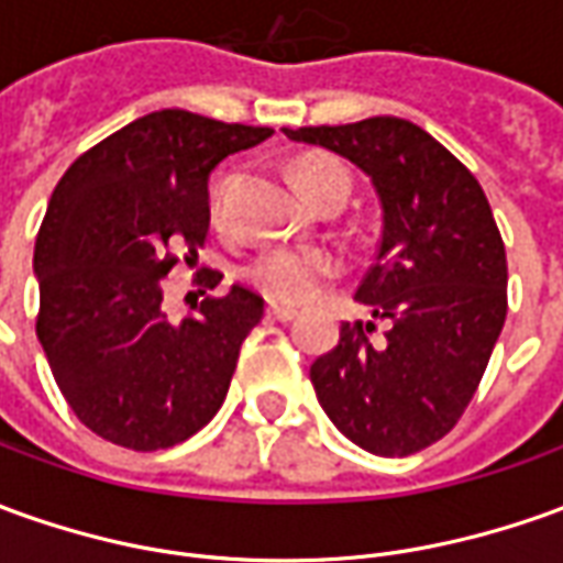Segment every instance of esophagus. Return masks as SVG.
Instances as JSON below:
<instances>
[{"mask_svg": "<svg viewBox=\"0 0 563 563\" xmlns=\"http://www.w3.org/2000/svg\"><path fill=\"white\" fill-rule=\"evenodd\" d=\"M266 316L273 321H294L300 312L294 309V306H278V303H269V309H266Z\"/></svg>", "mask_w": 563, "mask_h": 563, "instance_id": "obj_1", "label": "esophagus"}]
</instances>
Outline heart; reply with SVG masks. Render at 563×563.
Segmentation results:
<instances>
[{
	"instance_id": "1",
	"label": "heart",
	"mask_w": 563,
	"mask_h": 563,
	"mask_svg": "<svg viewBox=\"0 0 563 563\" xmlns=\"http://www.w3.org/2000/svg\"><path fill=\"white\" fill-rule=\"evenodd\" d=\"M294 174L312 205L328 192L349 196L346 168L333 158L303 156ZM340 269L343 263L328 247H269L251 260L247 278L275 303H306L324 288V282L340 275Z\"/></svg>"
}]
</instances>
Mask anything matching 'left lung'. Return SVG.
I'll list each match as a JSON object with an SVG mask.
<instances>
[{
  "label": "left lung",
  "instance_id": "obj_1",
  "mask_svg": "<svg viewBox=\"0 0 563 563\" xmlns=\"http://www.w3.org/2000/svg\"><path fill=\"white\" fill-rule=\"evenodd\" d=\"M371 177L383 208L374 266L355 300L389 321L340 328L309 367L319 405L377 456H407L451 432L472 401L506 321V247L475 174L420 125L374 115L352 125L285 128Z\"/></svg>",
  "mask_w": 563,
  "mask_h": 563
}]
</instances>
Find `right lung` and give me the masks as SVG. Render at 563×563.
Instances as JSON below:
<instances>
[{
  "instance_id": "add662e5",
  "label": "right lung",
  "mask_w": 563,
  "mask_h": 563,
  "mask_svg": "<svg viewBox=\"0 0 563 563\" xmlns=\"http://www.w3.org/2000/svg\"><path fill=\"white\" fill-rule=\"evenodd\" d=\"M269 134L158 110L81 153L54 186L33 254L36 336L57 389L95 435L128 451H165L223 405L263 297L232 285L170 324L162 285L177 251L199 260L211 170ZM220 278L217 269L196 275L205 288Z\"/></svg>"
}]
</instances>
